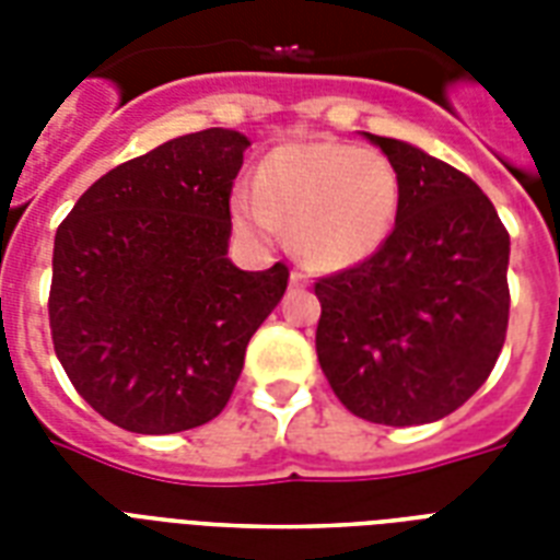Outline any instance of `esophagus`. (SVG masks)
<instances>
[{
  "instance_id": "1",
  "label": "esophagus",
  "mask_w": 560,
  "mask_h": 560,
  "mask_svg": "<svg viewBox=\"0 0 560 560\" xmlns=\"http://www.w3.org/2000/svg\"><path fill=\"white\" fill-rule=\"evenodd\" d=\"M305 284H307L305 272H299V270L290 272V288H305Z\"/></svg>"
}]
</instances>
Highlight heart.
Masks as SVG:
<instances>
[{"label":"heart","mask_w":560,"mask_h":560,"mask_svg":"<svg viewBox=\"0 0 560 560\" xmlns=\"http://www.w3.org/2000/svg\"><path fill=\"white\" fill-rule=\"evenodd\" d=\"M400 209V177L383 153L346 142H296L261 162L253 186H237L229 211L237 232L270 244L290 226L307 267L351 270L389 241Z\"/></svg>","instance_id":"b5f03b06"}]
</instances>
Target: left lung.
Listing matches in <instances>:
<instances>
[{
  "mask_svg": "<svg viewBox=\"0 0 560 560\" xmlns=\"http://www.w3.org/2000/svg\"><path fill=\"white\" fill-rule=\"evenodd\" d=\"M400 209L369 261L316 281V358L334 395L386 427L451 416L488 381L509 325V232L482 188L400 139Z\"/></svg>",
  "mask_w": 560,
  "mask_h": 560,
  "instance_id": "left-lung-1",
  "label": "left lung"
}]
</instances>
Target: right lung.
<instances>
[{"mask_svg":"<svg viewBox=\"0 0 560 560\" xmlns=\"http://www.w3.org/2000/svg\"><path fill=\"white\" fill-rule=\"evenodd\" d=\"M249 139L179 136L95 179L55 235L48 323L60 366L130 433L191 430L223 412L249 337L288 267L229 261V194Z\"/></svg>","mask_w":560,"mask_h":560,"instance_id":"obj_1","label":"right lung"}]
</instances>
